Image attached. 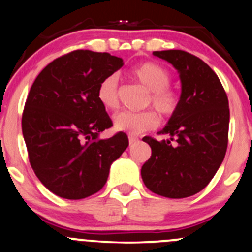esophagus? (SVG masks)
Returning a JSON list of instances; mask_svg holds the SVG:
<instances>
[{
  "mask_svg": "<svg viewBox=\"0 0 252 252\" xmlns=\"http://www.w3.org/2000/svg\"><path fill=\"white\" fill-rule=\"evenodd\" d=\"M138 141H139V139L136 138V136H133V135L129 136V144H130V145L136 144V142H138Z\"/></svg>",
  "mask_w": 252,
  "mask_h": 252,
  "instance_id": "34e87169",
  "label": "esophagus"
}]
</instances>
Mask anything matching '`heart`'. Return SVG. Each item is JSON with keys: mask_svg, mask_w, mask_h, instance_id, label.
I'll list each match as a JSON object with an SVG mask.
<instances>
[{"mask_svg": "<svg viewBox=\"0 0 252 252\" xmlns=\"http://www.w3.org/2000/svg\"><path fill=\"white\" fill-rule=\"evenodd\" d=\"M133 78L141 84L149 93L147 106H152L163 117H171L179 107V94L169 86L171 73L163 65L155 62H145L131 70ZM97 98L106 110H116L119 105L118 77L110 74L101 80L97 88ZM158 116L154 111L130 112L122 111L113 117V126L117 130L131 135L149 131L156 128Z\"/></svg>", "mask_w": 252, "mask_h": 252, "instance_id": "obj_1", "label": "heart"}]
</instances>
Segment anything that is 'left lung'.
I'll use <instances>...</instances> for the list:
<instances>
[{"instance_id": "left-lung-1", "label": "left lung", "mask_w": 252, "mask_h": 252, "mask_svg": "<svg viewBox=\"0 0 252 252\" xmlns=\"http://www.w3.org/2000/svg\"><path fill=\"white\" fill-rule=\"evenodd\" d=\"M154 55L178 70L182 94L178 110L158 131L169 138L142 139L152 154L141 167V177L155 194L183 199L207 187L224 159L229 103L217 74L199 57L182 50Z\"/></svg>"}]
</instances>
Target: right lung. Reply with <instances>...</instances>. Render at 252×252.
<instances>
[{
  "mask_svg": "<svg viewBox=\"0 0 252 252\" xmlns=\"http://www.w3.org/2000/svg\"><path fill=\"white\" fill-rule=\"evenodd\" d=\"M123 60L107 52L77 50L41 70L28 95L22 130L40 182L57 196L80 200L100 191L111 164L128 147L126 134L98 135L112 121L97 98L103 78Z\"/></svg>",
  "mask_w": 252,
  "mask_h": 252,
  "instance_id": "1",
  "label": "right lung"
}]
</instances>
